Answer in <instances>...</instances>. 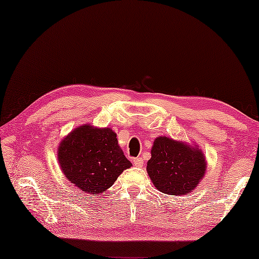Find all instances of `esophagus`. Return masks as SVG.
I'll return each instance as SVG.
<instances>
[{
  "instance_id": "esophagus-1",
  "label": "esophagus",
  "mask_w": 259,
  "mask_h": 259,
  "mask_svg": "<svg viewBox=\"0 0 259 259\" xmlns=\"http://www.w3.org/2000/svg\"><path fill=\"white\" fill-rule=\"evenodd\" d=\"M133 163H134V165H135V166H139V167H141V166H143V159H142L141 157L134 158V159H133Z\"/></svg>"
}]
</instances>
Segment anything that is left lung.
Instances as JSON below:
<instances>
[{
  "instance_id": "8db88e82",
  "label": "left lung",
  "mask_w": 259,
  "mask_h": 259,
  "mask_svg": "<svg viewBox=\"0 0 259 259\" xmlns=\"http://www.w3.org/2000/svg\"><path fill=\"white\" fill-rule=\"evenodd\" d=\"M150 152L147 173L159 192L188 195L204 178L206 159L196 143L189 145L167 137H157Z\"/></svg>"
}]
</instances>
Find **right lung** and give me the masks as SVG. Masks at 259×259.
<instances>
[{
  "mask_svg": "<svg viewBox=\"0 0 259 259\" xmlns=\"http://www.w3.org/2000/svg\"><path fill=\"white\" fill-rule=\"evenodd\" d=\"M63 175L83 193L100 195L109 189L132 163L109 127L83 124L66 135L57 148Z\"/></svg>",
  "mask_w": 259,
  "mask_h": 259,
  "instance_id": "right-lung-1",
  "label": "right lung"
}]
</instances>
